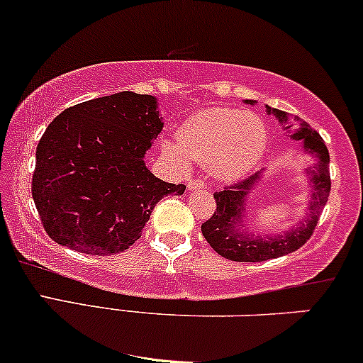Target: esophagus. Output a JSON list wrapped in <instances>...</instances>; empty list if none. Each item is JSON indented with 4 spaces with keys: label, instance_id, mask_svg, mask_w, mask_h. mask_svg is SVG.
<instances>
[{
    "label": "esophagus",
    "instance_id": "1",
    "mask_svg": "<svg viewBox=\"0 0 363 363\" xmlns=\"http://www.w3.org/2000/svg\"><path fill=\"white\" fill-rule=\"evenodd\" d=\"M205 182L203 180H190L188 182V190H203Z\"/></svg>",
    "mask_w": 363,
    "mask_h": 363
}]
</instances>
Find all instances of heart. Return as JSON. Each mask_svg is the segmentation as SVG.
Returning <instances> with one entry per match:
<instances>
[{"mask_svg": "<svg viewBox=\"0 0 363 363\" xmlns=\"http://www.w3.org/2000/svg\"><path fill=\"white\" fill-rule=\"evenodd\" d=\"M163 153L182 170L190 162L208 167L218 180H238L252 172L267 148L265 123L252 113L208 108L185 120L177 141L162 138Z\"/></svg>", "mask_w": 363, "mask_h": 363, "instance_id": "1", "label": "heart"}]
</instances>
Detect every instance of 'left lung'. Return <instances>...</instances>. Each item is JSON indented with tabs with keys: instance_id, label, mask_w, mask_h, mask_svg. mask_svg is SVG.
<instances>
[{
	"instance_id": "left-lung-1",
	"label": "left lung",
	"mask_w": 363,
	"mask_h": 363,
	"mask_svg": "<svg viewBox=\"0 0 363 363\" xmlns=\"http://www.w3.org/2000/svg\"><path fill=\"white\" fill-rule=\"evenodd\" d=\"M245 103L255 105L257 101L245 100ZM267 113L274 115L286 133L302 143L300 150L313 158L315 163L312 167L305 168V177L310 185V193L307 195L308 203L305 206L307 213L298 223L285 230L284 233L257 235L247 227L245 218H247L248 203H250L248 200L253 190L263 183L265 170L257 172L247 180L215 193L216 211L210 220L201 225V233L210 247L227 260L265 262L298 250L312 237L320 213L328 200V193H330V172H328L330 157H328V150L322 136L310 128L307 121H290L285 111L267 105Z\"/></svg>"
}]
</instances>
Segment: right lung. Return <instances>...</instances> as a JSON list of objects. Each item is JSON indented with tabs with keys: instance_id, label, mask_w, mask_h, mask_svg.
I'll return each mask as SVG.
<instances>
[{
	"instance_id": "1",
	"label": "right lung",
	"mask_w": 363,
	"mask_h": 363,
	"mask_svg": "<svg viewBox=\"0 0 363 363\" xmlns=\"http://www.w3.org/2000/svg\"><path fill=\"white\" fill-rule=\"evenodd\" d=\"M163 130L158 100L120 91L60 113L36 148L33 200L61 247L115 255L141 237L163 196L185 185L160 180L145 155Z\"/></svg>"
}]
</instances>
